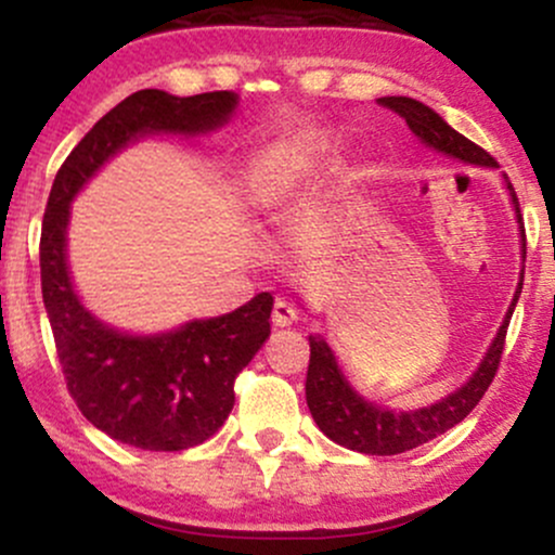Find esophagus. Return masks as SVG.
I'll use <instances>...</instances> for the list:
<instances>
[{
  "instance_id": "obj_1",
  "label": "esophagus",
  "mask_w": 555,
  "mask_h": 555,
  "mask_svg": "<svg viewBox=\"0 0 555 555\" xmlns=\"http://www.w3.org/2000/svg\"><path fill=\"white\" fill-rule=\"evenodd\" d=\"M273 323H276V326H292V323L297 321V310L292 308L289 302H284V299H276V305H273Z\"/></svg>"
}]
</instances>
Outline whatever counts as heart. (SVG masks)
I'll return each mask as SVG.
<instances>
[{
    "mask_svg": "<svg viewBox=\"0 0 555 555\" xmlns=\"http://www.w3.org/2000/svg\"><path fill=\"white\" fill-rule=\"evenodd\" d=\"M305 145H286V149H273L271 151V158H269V175H266V180L258 184L256 193V203L260 206H266V203H271L273 197L282 193V175L289 167H295V162H299V156H305Z\"/></svg>",
    "mask_w": 555,
    "mask_h": 555,
    "instance_id": "obj_1",
    "label": "heart"
}]
</instances>
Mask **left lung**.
<instances>
[{"mask_svg":"<svg viewBox=\"0 0 555 555\" xmlns=\"http://www.w3.org/2000/svg\"><path fill=\"white\" fill-rule=\"evenodd\" d=\"M378 101L391 112H397L399 117H404L412 135L425 149L438 151V154L456 158L462 164H473V167H499L493 156L486 154L473 140L464 138L462 132H456L441 114L433 112L423 101L410 99V95H384ZM503 182H506L508 201H512L514 214H517L521 260H525L527 247L519 201L506 175H503ZM521 282H525V269L519 271L517 292H514L512 305H508L506 315H503L499 334L493 336L475 373L456 391L446 393V397L433 401V404L417 406V410H391V406L375 404V401L362 397L358 388L349 384L347 375H344L328 341L321 334H310V365L308 378H305V399H308L310 415H313L318 428L326 433L331 441L344 446V449L373 456H391L401 454V451L417 449V446L428 443L436 436H441V433L460 425L475 410L477 401L488 391L495 371H499L503 339H506L508 321H512V313L521 295Z\"/></svg>","mask_w":555,"mask_h":555,"instance_id":"1","label":"left lung"}]
</instances>
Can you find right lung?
Masks as SVG:
<instances>
[{
  "instance_id": "1",
  "label": "right lung",
  "mask_w": 555,
  "mask_h": 555,
  "mask_svg": "<svg viewBox=\"0 0 555 555\" xmlns=\"http://www.w3.org/2000/svg\"><path fill=\"white\" fill-rule=\"evenodd\" d=\"M240 95H171L145 88L95 122L56 171L41 229L43 308L75 404L114 441L182 451L224 425L234 380L271 334V292L232 313L193 318L158 334H130L82 305L67 260L69 206L109 158L154 135L197 138L224 127Z\"/></svg>"
}]
</instances>
